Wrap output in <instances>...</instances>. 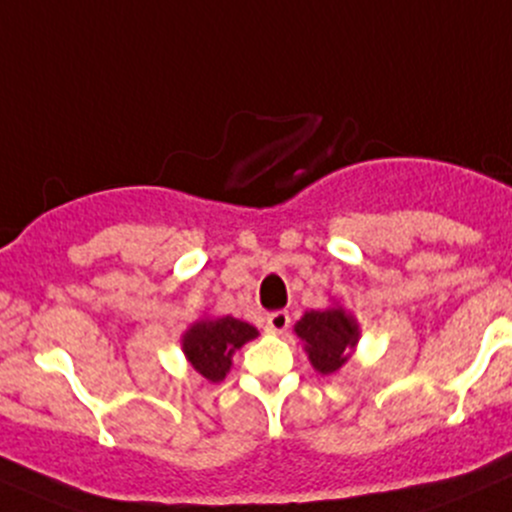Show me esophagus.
Instances as JSON below:
<instances>
[{
  "label": "esophagus",
  "instance_id": "34e87169",
  "mask_svg": "<svg viewBox=\"0 0 512 512\" xmlns=\"http://www.w3.org/2000/svg\"><path fill=\"white\" fill-rule=\"evenodd\" d=\"M289 325H291V316L286 311H274V313H269V316H267V330H269V333L282 335V333H286V330H289Z\"/></svg>",
  "mask_w": 512,
  "mask_h": 512
}]
</instances>
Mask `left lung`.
<instances>
[{"instance_id": "left-lung-1", "label": "left lung", "mask_w": 512, "mask_h": 512, "mask_svg": "<svg viewBox=\"0 0 512 512\" xmlns=\"http://www.w3.org/2000/svg\"><path fill=\"white\" fill-rule=\"evenodd\" d=\"M296 335L306 342L308 359L320 374L338 372L347 362V352L357 342V323L342 308L308 311L296 323Z\"/></svg>"}]
</instances>
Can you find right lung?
Here are the masks:
<instances>
[{
    "mask_svg": "<svg viewBox=\"0 0 512 512\" xmlns=\"http://www.w3.org/2000/svg\"><path fill=\"white\" fill-rule=\"evenodd\" d=\"M257 338V330L238 318H206L194 323L184 335L182 347L192 367L209 381H221L230 369V357L247 340Z\"/></svg>",
    "mask_w": 512,
    "mask_h": 512,
    "instance_id": "1",
    "label": "right lung"
}]
</instances>
